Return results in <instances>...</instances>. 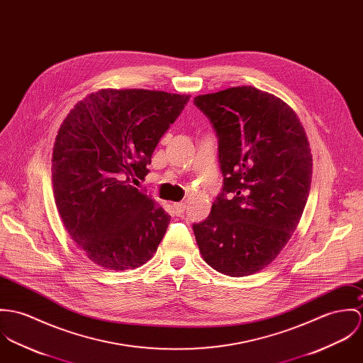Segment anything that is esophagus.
I'll use <instances>...</instances> for the list:
<instances>
[{
  "instance_id": "1",
  "label": "esophagus",
  "mask_w": 363,
  "mask_h": 363,
  "mask_svg": "<svg viewBox=\"0 0 363 363\" xmlns=\"http://www.w3.org/2000/svg\"><path fill=\"white\" fill-rule=\"evenodd\" d=\"M172 207H174L177 214H182L185 211V208H186V203H174Z\"/></svg>"
}]
</instances>
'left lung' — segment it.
<instances>
[{
  "label": "left lung",
  "instance_id": "8db88e82",
  "mask_svg": "<svg viewBox=\"0 0 363 363\" xmlns=\"http://www.w3.org/2000/svg\"><path fill=\"white\" fill-rule=\"evenodd\" d=\"M194 103L217 133L224 177L208 217L194 224L199 250L218 273L255 274L279 256L306 206L312 155L305 129L281 99L253 86Z\"/></svg>",
  "mask_w": 363,
  "mask_h": 363
}]
</instances>
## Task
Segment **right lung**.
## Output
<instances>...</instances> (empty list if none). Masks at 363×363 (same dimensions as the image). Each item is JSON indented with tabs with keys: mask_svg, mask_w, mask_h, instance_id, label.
Returning <instances> with one entry per match:
<instances>
[{
	"mask_svg": "<svg viewBox=\"0 0 363 363\" xmlns=\"http://www.w3.org/2000/svg\"><path fill=\"white\" fill-rule=\"evenodd\" d=\"M191 96L145 89H101L62 122L52 149L54 199L65 230L86 256L107 270L145 264L171 217L130 185Z\"/></svg>",
	"mask_w": 363,
	"mask_h": 363,
	"instance_id": "add662e5",
	"label": "right lung"
}]
</instances>
